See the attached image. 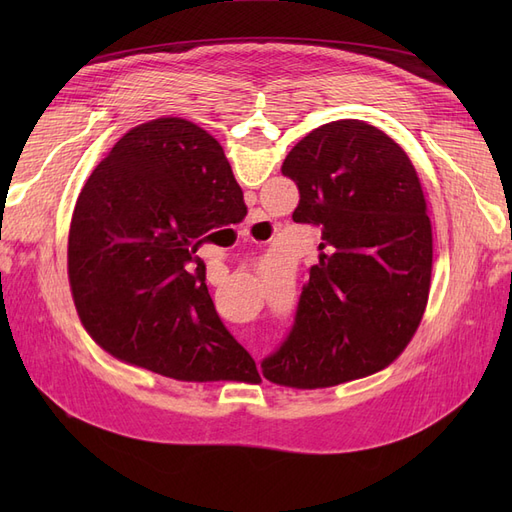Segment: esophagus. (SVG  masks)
I'll return each mask as SVG.
<instances>
[{"label":"esophagus","instance_id":"34e87169","mask_svg":"<svg viewBox=\"0 0 512 512\" xmlns=\"http://www.w3.org/2000/svg\"><path fill=\"white\" fill-rule=\"evenodd\" d=\"M243 232H247V230H243Z\"/></svg>","mask_w":512,"mask_h":512}]
</instances>
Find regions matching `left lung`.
<instances>
[{
	"instance_id": "left-lung-1",
	"label": "left lung",
	"mask_w": 512,
	"mask_h": 512,
	"mask_svg": "<svg viewBox=\"0 0 512 512\" xmlns=\"http://www.w3.org/2000/svg\"><path fill=\"white\" fill-rule=\"evenodd\" d=\"M282 173L301 196L292 220L320 228L322 254L262 376L318 389L386 367L418 329L431 284V222L410 158L378 128L339 119L294 145Z\"/></svg>"
}]
</instances>
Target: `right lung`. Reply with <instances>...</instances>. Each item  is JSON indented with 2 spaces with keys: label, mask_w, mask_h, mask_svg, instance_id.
Returning <instances> with one entry per match:
<instances>
[{
  "label": "right lung",
  "mask_w": 512,
  "mask_h": 512,
  "mask_svg": "<svg viewBox=\"0 0 512 512\" xmlns=\"http://www.w3.org/2000/svg\"><path fill=\"white\" fill-rule=\"evenodd\" d=\"M245 213L224 149L203 128L162 117L130 130L72 213L68 275L89 335L117 359L168 378L260 380L215 312L196 256L207 232Z\"/></svg>",
  "instance_id": "add662e5"
}]
</instances>
